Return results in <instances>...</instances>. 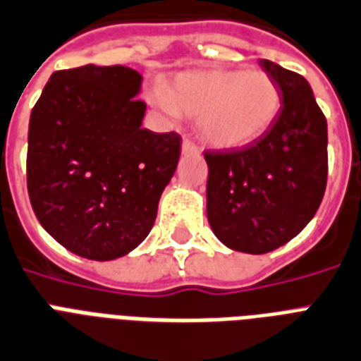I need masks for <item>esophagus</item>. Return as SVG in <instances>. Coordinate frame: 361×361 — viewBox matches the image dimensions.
Instances as JSON below:
<instances>
[{
	"instance_id": "obj_1",
	"label": "esophagus",
	"mask_w": 361,
	"mask_h": 361,
	"mask_svg": "<svg viewBox=\"0 0 361 361\" xmlns=\"http://www.w3.org/2000/svg\"><path fill=\"white\" fill-rule=\"evenodd\" d=\"M200 149L195 147L194 141H190V139H183V154H197Z\"/></svg>"
}]
</instances>
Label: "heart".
I'll return each instance as SVG.
<instances>
[{
  "mask_svg": "<svg viewBox=\"0 0 361 361\" xmlns=\"http://www.w3.org/2000/svg\"><path fill=\"white\" fill-rule=\"evenodd\" d=\"M156 102L195 120L212 149H243L273 128L282 107L276 80L265 71L211 69L175 75Z\"/></svg>",
  "mask_w": 361,
  "mask_h": 361,
  "instance_id": "obj_1",
  "label": "heart"
}]
</instances>
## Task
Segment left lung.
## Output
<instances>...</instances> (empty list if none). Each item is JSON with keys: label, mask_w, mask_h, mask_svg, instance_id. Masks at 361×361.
<instances>
[{"label": "left lung", "mask_w": 361, "mask_h": 361, "mask_svg": "<svg viewBox=\"0 0 361 361\" xmlns=\"http://www.w3.org/2000/svg\"><path fill=\"white\" fill-rule=\"evenodd\" d=\"M262 67L282 94L279 118L262 139L205 150L207 219L226 247L265 254L294 239L322 203L328 122L305 77L269 60Z\"/></svg>", "instance_id": "left-lung-1"}]
</instances>
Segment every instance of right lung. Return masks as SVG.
Segmentation results:
<instances>
[{
	"label": "right lung",
	"instance_id": "add662e5",
	"mask_svg": "<svg viewBox=\"0 0 361 361\" xmlns=\"http://www.w3.org/2000/svg\"><path fill=\"white\" fill-rule=\"evenodd\" d=\"M142 77L126 66L56 71L30 116L27 194L44 230L107 262L141 245L177 169L180 135L141 128Z\"/></svg>",
	"mask_w": 361,
	"mask_h": 361
}]
</instances>
